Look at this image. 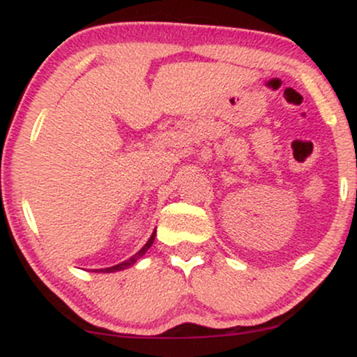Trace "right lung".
<instances>
[{"instance_id": "obj_1", "label": "right lung", "mask_w": 357, "mask_h": 357, "mask_svg": "<svg viewBox=\"0 0 357 357\" xmlns=\"http://www.w3.org/2000/svg\"><path fill=\"white\" fill-rule=\"evenodd\" d=\"M154 238H155V230L153 231V235H151V238L147 240V243L144 245V247H142L141 250H139V252L136 253V255H132L129 258V260H126V261H122V264H119V265H114V267H109V268H99V270H93V272H102V273H112V272H121V270H126V268H129L130 265H134L136 264V261L139 260V258H141L142 255H144V253L147 252V250L151 248V245L154 243Z\"/></svg>"}]
</instances>
